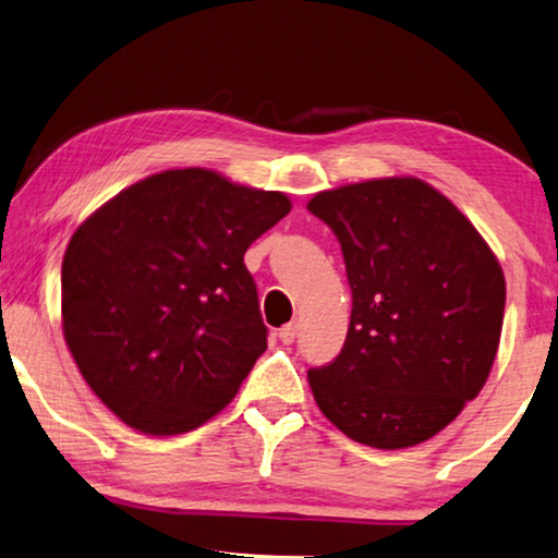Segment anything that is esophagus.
I'll return each instance as SVG.
<instances>
[{
    "label": "esophagus",
    "instance_id": "esophagus-1",
    "mask_svg": "<svg viewBox=\"0 0 558 558\" xmlns=\"http://www.w3.org/2000/svg\"><path fill=\"white\" fill-rule=\"evenodd\" d=\"M296 331H299V324L296 322H289L287 327L279 329V339L284 341V344H291V341L296 339Z\"/></svg>",
    "mask_w": 558,
    "mask_h": 558
}]
</instances>
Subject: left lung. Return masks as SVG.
Listing matches in <instances>:
<instances>
[{"instance_id": "left-lung-1", "label": "left lung", "mask_w": 558, "mask_h": 558, "mask_svg": "<svg viewBox=\"0 0 558 558\" xmlns=\"http://www.w3.org/2000/svg\"><path fill=\"white\" fill-rule=\"evenodd\" d=\"M306 209L337 234L351 287L344 347L331 364L308 368L316 407L374 449L432 439L494 366L507 304L499 259L416 177L337 186Z\"/></svg>"}]
</instances>
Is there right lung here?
<instances>
[{"instance_id": "1", "label": "right lung", "mask_w": 558, "mask_h": 558, "mask_svg": "<svg viewBox=\"0 0 558 558\" xmlns=\"http://www.w3.org/2000/svg\"><path fill=\"white\" fill-rule=\"evenodd\" d=\"M289 209L287 194L186 167L126 186L76 227L62 331L111 414L174 436L236 397L267 349L244 254Z\"/></svg>"}]
</instances>
